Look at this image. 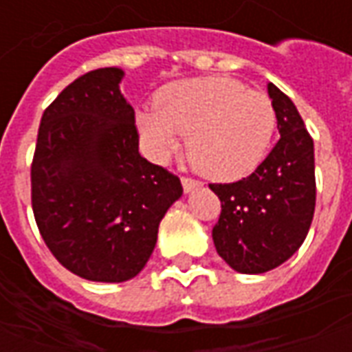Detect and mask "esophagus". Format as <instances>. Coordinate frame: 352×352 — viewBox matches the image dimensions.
Wrapping results in <instances>:
<instances>
[{
  "label": "esophagus",
  "mask_w": 352,
  "mask_h": 352,
  "mask_svg": "<svg viewBox=\"0 0 352 352\" xmlns=\"http://www.w3.org/2000/svg\"><path fill=\"white\" fill-rule=\"evenodd\" d=\"M181 183H183L184 192H192L201 186V183H199V181H196V179H192V177H183V179H181Z\"/></svg>",
  "instance_id": "obj_1"
}]
</instances>
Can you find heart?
<instances>
[{"label": "heart", "mask_w": 352, "mask_h": 352, "mask_svg": "<svg viewBox=\"0 0 352 352\" xmlns=\"http://www.w3.org/2000/svg\"><path fill=\"white\" fill-rule=\"evenodd\" d=\"M277 116L272 100L230 77L179 80L138 113L146 151L164 160L183 135L194 168L219 181H236L258 168L272 145Z\"/></svg>", "instance_id": "b5f03b06"}]
</instances>
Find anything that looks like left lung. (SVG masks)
I'll use <instances>...</instances> for the list:
<instances>
[{
    "label": "left lung",
    "mask_w": 352,
    "mask_h": 352,
    "mask_svg": "<svg viewBox=\"0 0 352 352\" xmlns=\"http://www.w3.org/2000/svg\"><path fill=\"white\" fill-rule=\"evenodd\" d=\"M267 94L280 139L249 177L209 184L222 207L214 247L239 273H264L287 262L302 247L315 213L313 139L287 94L272 82Z\"/></svg>",
    "instance_id": "obj_1"
}]
</instances>
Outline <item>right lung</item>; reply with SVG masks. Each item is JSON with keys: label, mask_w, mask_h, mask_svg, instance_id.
<instances>
[{"label": "right lung", "mask_w": 352, "mask_h": 352, "mask_svg": "<svg viewBox=\"0 0 352 352\" xmlns=\"http://www.w3.org/2000/svg\"><path fill=\"white\" fill-rule=\"evenodd\" d=\"M124 72L101 67L65 87L43 113L32 207L54 258L82 279L122 283L151 258L158 224L181 198L179 177L139 154Z\"/></svg>", "instance_id": "obj_1"}]
</instances>
